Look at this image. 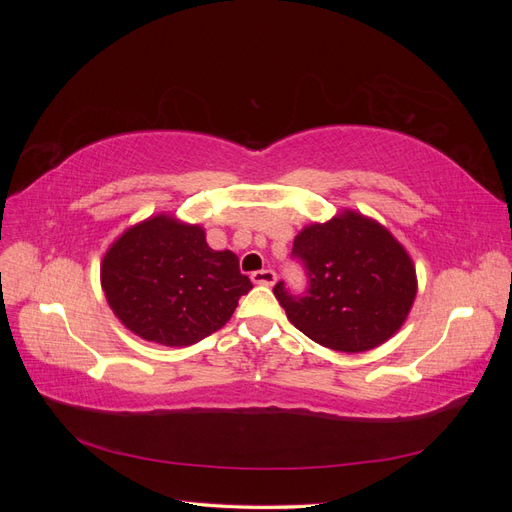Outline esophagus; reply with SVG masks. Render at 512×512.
Returning <instances> with one entry per match:
<instances>
[{"label":"esophagus","mask_w":512,"mask_h":512,"mask_svg":"<svg viewBox=\"0 0 512 512\" xmlns=\"http://www.w3.org/2000/svg\"><path fill=\"white\" fill-rule=\"evenodd\" d=\"M275 280H277V275L271 269H260V271L252 273V282L258 286H273Z\"/></svg>","instance_id":"obj_1"}]
</instances>
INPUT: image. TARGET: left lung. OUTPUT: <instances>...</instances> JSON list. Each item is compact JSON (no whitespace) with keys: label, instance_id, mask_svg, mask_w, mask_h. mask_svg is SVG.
Instances as JSON below:
<instances>
[{"label":"left lung","instance_id":"left-lung-1","mask_svg":"<svg viewBox=\"0 0 512 512\" xmlns=\"http://www.w3.org/2000/svg\"><path fill=\"white\" fill-rule=\"evenodd\" d=\"M292 258L305 271V292H290L282 280L273 294L294 327L324 348H376L397 333L414 303L408 252L384 226L354 211L303 228Z\"/></svg>","mask_w":512,"mask_h":512}]
</instances>
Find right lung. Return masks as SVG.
<instances>
[{
	"label": "right lung",
	"instance_id": "1",
	"mask_svg": "<svg viewBox=\"0 0 512 512\" xmlns=\"http://www.w3.org/2000/svg\"><path fill=\"white\" fill-rule=\"evenodd\" d=\"M100 277L115 316L162 346H190L222 329L252 288L235 254L211 250L203 228L168 215L123 232Z\"/></svg>",
	"mask_w": 512,
	"mask_h": 512
}]
</instances>
